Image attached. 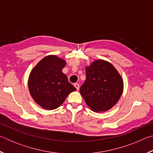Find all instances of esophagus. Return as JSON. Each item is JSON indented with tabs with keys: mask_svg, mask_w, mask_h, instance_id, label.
I'll list each match as a JSON object with an SVG mask.
<instances>
[{
	"mask_svg": "<svg viewBox=\"0 0 153 153\" xmlns=\"http://www.w3.org/2000/svg\"><path fill=\"white\" fill-rule=\"evenodd\" d=\"M74 86L76 87V88L77 90H78L79 89V84H77V83H76V84H74Z\"/></svg>",
	"mask_w": 153,
	"mask_h": 153,
	"instance_id": "obj_1",
	"label": "esophagus"
}]
</instances>
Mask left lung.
Segmentation results:
<instances>
[{"mask_svg":"<svg viewBox=\"0 0 153 153\" xmlns=\"http://www.w3.org/2000/svg\"><path fill=\"white\" fill-rule=\"evenodd\" d=\"M86 79L80 94L94 112L111 109L120 99L123 91L121 75L108 61L98 59L85 67Z\"/></svg>","mask_w":153,"mask_h":153,"instance_id":"obj_1","label":"left lung"}]
</instances>
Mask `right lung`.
Wrapping results in <instances>:
<instances>
[{
    "label": "right lung",
    "instance_id": "1",
    "mask_svg": "<svg viewBox=\"0 0 153 153\" xmlns=\"http://www.w3.org/2000/svg\"><path fill=\"white\" fill-rule=\"evenodd\" d=\"M65 65L64 59L51 55L38 62L30 72L27 82L30 95L45 109L58 108L67 96L76 90L62 72Z\"/></svg>",
    "mask_w": 153,
    "mask_h": 153
}]
</instances>
